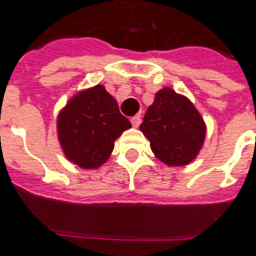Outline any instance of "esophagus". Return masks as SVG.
<instances>
[{"label": "esophagus", "instance_id": "34e87169", "mask_svg": "<svg viewBox=\"0 0 256 256\" xmlns=\"http://www.w3.org/2000/svg\"><path fill=\"white\" fill-rule=\"evenodd\" d=\"M140 122H142V118H140V116L131 117V124H132L134 128H139Z\"/></svg>", "mask_w": 256, "mask_h": 256}]
</instances>
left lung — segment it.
<instances>
[{
    "instance_id": "1",
    "label": "left lung",
    "mask_w": 256,
    "mask_h": 256,
    "mask_svg": "<svg viewBox=\"0 0 256 256\" xmlns=\"http://www.w3.org/2000/svg\"><path fill=\"white\" fill-rule=\"evenodd\" d=\"M140 130L154 156L171 167L192 162L206 138V124L194 104L170 88L156 94Z\"/></svg>"
}]
</instances>
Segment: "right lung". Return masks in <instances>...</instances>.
Here are the masks:
<instances>
[{"mask_svg": "<svg viewBox=\"0 0 256 256\" xmlns=\"http://www.w3.org/2000/svg\"><path fill=\"white\" fill-rule=\"evenodd\" d=\"M131 124L103 85L80 92L60 112L58 140L68 160L85 170L98 168L111 156L114 140Z\"/></svg>", "mask_w": 256, "mask_h": 256, "instance_id": "obj_1", "label": "right lung"}]
</instances>
